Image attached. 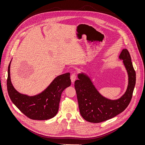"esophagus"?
Instances as JSON below:
<instances>
[{"mask_svg": "<svg viewBox=\"0 0 145 145\" xmlns=\"http://www.w3.org/2000/svg\"><path fill=\"white\" fill-rule=\"evenodd\" d=\"M71 79L72 83H74V81L76 79V73H73L71 76Z\"/></svg>", "mask_w": 145, "mask_h": 145, "instance_id": "34e87169", "label": "esophagus"}]
</instances>
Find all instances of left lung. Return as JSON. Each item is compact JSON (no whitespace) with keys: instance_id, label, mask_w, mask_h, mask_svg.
Wrapping results in <instances>:
<instances>
[{"instance_id":"8db88e82","label":"left lung","mask_w":145,"mask_h":145,"mask_svg":"<svg viewBox=\"0 0 145 145\" xmlns=\"http://www.w3.org/2000/svg\"><path fill=\"white\" fill-rule=\"evenodd\" d=\"M123 60L128 74V85L125 93L116 100H110L102 96L88 76L78 74L74 83L79 108L82 116L92 123H99L117 116L130 103L136 83V73L131 57L127 49L122 50L119 56Z\"/></svg>"}]
</instances>
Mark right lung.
<instances>
[{
	"label": "right lung",
	"mask_w": 145,
	"mask_h": 145,
	"mask_svg": "<svg viewBox=\"0 0 145 145\" xmlns=\"http://www.w3.org/2000/svg\"><path fill=\"white\" fill-rule=\"evenodd\" d=\"M10 63L8 67L7 89L12 103L30 119L46 120L54 117L59 110L62 91L71 84L70 73L57 76L42 93L34 96H28L14 89L10 79Z\"/></svg>",
	"instance_id": "right-lung-1"
}]
</instances>
